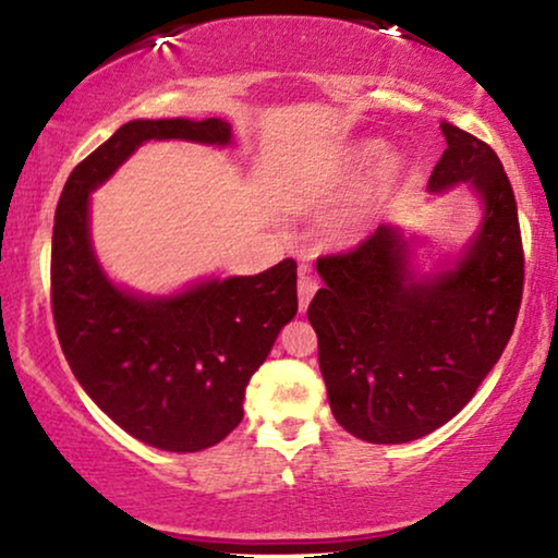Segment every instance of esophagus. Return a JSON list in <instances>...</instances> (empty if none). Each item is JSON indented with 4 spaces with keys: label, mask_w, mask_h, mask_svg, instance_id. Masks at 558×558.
<instances>
[{
    "label": "esophagus",
    "mask_w": 558,
    "mask_h": 558,
    "mask_svg": "<svg viewBox=\"0 0 558 558\" xmlns=\"http://www.w3.org/2000/svg\"><path fill=\"white\" fill-rule=\"evenodd\" d=\"M317 292V279L312 277L307 266H300V281H296V294H300V312L307 310V304Z\"/></svg>",
    "instance_id": "esophagus-1"
}]
</instances>
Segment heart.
Returning <instances> with one entry per match:
<instances>
[{
    "mask_svg": "<svg viewBox=\"0 0 558 558\" xmlns=\"http://www.w3.org/2000/svg\"><path fill=\"white\" fill-rule=\"evenodd\" d=\"M378 144H365V147L361 149V157L363 159H368V157H373V155H378Z\"/></svg>",
    "mask_w": 558,
    "mask_h": 558,
    "instance_id": "1",
    "label": "heart"
}]
</instances>
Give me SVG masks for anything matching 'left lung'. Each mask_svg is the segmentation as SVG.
Here are the masks:
<instances>
[{
  "label": "left lung",
  "mask_w": 558,
  "mask_h": 558,
  "mask_svg": "<svg viewBox=\"0 0 558 558\" xmlns=\"http://www.w3.org/2000/svg\"><path fill=\"white\" fill-rule=\"evenodd\" d=\"M447 149L429 190L470 182L485 218L454 269L416 279L396 228L345 254L317 258L325 287L307 317L317 332L330 409L342 429L373 445L424 437L475 396L500 361L523 300V241L515 195L490 144L441 121Z\"/></svg>",
  "instance_id": "obj_1"
}]
</instances>
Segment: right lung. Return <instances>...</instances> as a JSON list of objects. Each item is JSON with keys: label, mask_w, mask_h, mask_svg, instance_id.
I'll return each mask as SVG.
<instances>
[{"label": "right lung", "mask_w": 558, "mask_h": 558, "mask_svg": "<svg viewBox=\"0 0 558 558\" xmlns=\"http://www.w3.org/2000/svg\"><path fill=\"white\" fill-rule=\"evenodd\" d=\"M147 140L228 144L231 124L136 119L75 165L52 226V319L73 376L104 414L144 445L201 452L241 424L251 376L296 315V264L167 300L113 287L90 248L88 197Z\"/></svg>", "instance_id": "obj_1"}]
</instances>
